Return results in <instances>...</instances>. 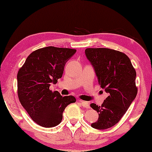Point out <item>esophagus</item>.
Returning <instances> with one entry per match:
<instances>
[{
	"label": "esophagus",
	"mask_w": 152,
	"mask_h": 152,
	"mask_svg": "<svg viewBox=\"0 0 152 152\" xmlns=\"http://www.w3.org/2000/svg\"><path fill=\"white\" fill-rule=\"evenodd\" d=\"M79 102L81 103V104L83 106V107L84 108H89V104L87 102H84V101H79Z\"/></svg>",
	"instance_id": "1"
}]
</instances>
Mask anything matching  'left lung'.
Returning a JSON list of instances; mask_svg holds the SVG:
<instances>
[{"instance_id":"obj_1","label":"left lung","mask_w":152,"mask_h":152,"mask_svg":"<svg viewBox=\"0 0 152 152\" xmlns=\"http://www.w3.org/2000/svg\"><path fill=\"white\" fill-rule=\"evenodd\" d=\"M85 54L99 85L109 94L102 106L91 104L99 114L98 120L91 126L106 129L120 121L137 96V73L129 58L122 52L105 48H86Z\"/></svg>"}]
</instances>
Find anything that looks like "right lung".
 <instances>
[{
  "instance_id": "right-lung-1",
  "label": "right lung",
  "mask_w": 152,
  "mask_h": 152,
  "mask_svg": "<svg viewBox=\"0 0 152 152\" xmlns=\"http://www.w3.org/2000/svg\"><path fill=\"white\" fill-rule=\"evenodd\" d=\"M76 52L66 48L48 46L32 52L17 75L19 101L28 114L40 126L53 127L62 121L63 112L73 96L63 97L49 89L62 77L66 63Z\"/></svg>"
}]
</instances>
